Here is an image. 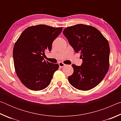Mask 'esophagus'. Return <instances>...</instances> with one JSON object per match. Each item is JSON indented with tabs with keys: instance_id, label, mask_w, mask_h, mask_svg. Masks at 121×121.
Masks as SVG:
<instances>
[{
	"instance_id": "esophagus-1",
	"label": "esophagus",
	"mask_w": 121,
	"mask_h": 121,
	"mask_svg": "<svg viewBox=\"0 0 121 121\" xmlns=\"http://www.w3.org/2000/svg\"><path fill=\"white\" fill-rule=\"evenodd\" d=\"M59 67H61V68L65 67V63H63V62H60L59 63Z\"/></svg>"
}]
</instances>
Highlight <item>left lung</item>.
<instances>
[{
    "label": "left lung",
    "mask_w": 121,
    "mask_h": 121,
    "mask_svg": "<svg viewBox=\"0 0 121 121\" xmlns=\"http://www.w3.org/2000/svg\"><path fill=\"white\" fill-rule=\"evenodd\" d=\"M63 34L82 59L81 66L72 65L73 73L68 77L70 84L82 91L93 89L101 82L109 67L110 48L105 37L97 28L78 24L65 29Z\"/></svg>",
    "instance_id": "obj_1"
}]
</instances>
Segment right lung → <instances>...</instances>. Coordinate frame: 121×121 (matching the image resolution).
I'll return each mask as SVG.
<instances>
[{
	"label": "right lung",
	"mask_w": 121,
	"mask_h": 121,
	"mask_svg": "<svg viewBox=\"0 0 121 121\" xmlns=\"http://www.w3.org/2000/svg\"><path fill=\"white\" fill-rule=\"evenodd\" d=\"M62 28L45 24L31 26L26 29L14 44V65L20 81L34 91L45 89L50 84L59 65L44 60L46 50L51 51L55 39Z\"/></svg>",
	"instance_id": "obj_1"
}]
</instances>
